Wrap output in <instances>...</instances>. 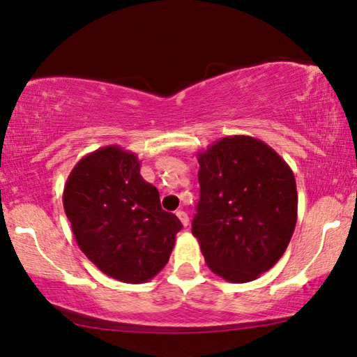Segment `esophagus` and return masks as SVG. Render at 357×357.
Instances as JSON below:
<instances>
[{
	"instance_id": "esophagus-1",
	"label": "esophagus",
	"mask_w": 357,
	"mask_h": 357,
	"mask_svg": "<svg viewBox=\"0 0 357 357\" xmlns=\"http://www.w3.org/2000/svg\"><path fill=\"white\" fill-rule=\"evenodd\" d=\"M176 215H178V218H179V220H181V223H183L184 227H188V225H189V217H188V213H186V212L178 211V212H176Z\"/></svg>"
}]
</instances>
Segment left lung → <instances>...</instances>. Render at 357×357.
<instances>
[{
  "label": "left lung",
  "mask_w": 357,
  "mask_h": 357,
  "mask_svg": "<svg viewBox=\"0 0 357 357\" xmlns=\"http://www.w3.org/2000/svg\"><path fill=\"white\" fill-rule=\"evenodd\" d=\"M201 199L192 220L208 268L250 282L281 259L297 222L296 178L264 142L230 135L199 151Z\"/></svg>",
  "instance_id": "obj_1"
}]
</instances>
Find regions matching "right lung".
<instances>
[{
  "label": "right lung",
  "mask_w": 357,
  "mask_h": 357,
  "mask_svg": "<svg viewBox=\"0 0 357 357\" xmlns=\"http://www.w3.org/2000/svg\"><path fill=\"white\" fill-rule=\"evenodd\" d=\"M63 208L86 258L109 278L142 284L168 263L183 225L161 208L135 153L119 145L83 156L66 179Z\"/></svg>",
  "instance_id": "add662e5"
}]
</instances>
